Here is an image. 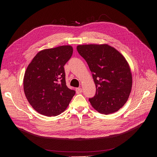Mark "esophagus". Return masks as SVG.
<instances>
[{"instance_id": "1", "label": "esophagus", "mask_w": 157, "mask_h": 157, "mask_svg": "<svg viewBox=\"0 0 157 157\" xmlns=\"http://www.w3.org/2000/svg\"><path fill=\"white\" fill-rule=\"evenodd\" d=\"M76 92H77V94H80L82 92V89L80 88H76Z\"/></svg>"}]
</instances>
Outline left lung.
<instances>
[{"instance_id": "obj_1", "label": "left lung", "mask_w": 157, "mask_h": 157, "mask_svg": "<svg viewBox=\"0 0 157 157\" xmlns=\"http://www.w3.org/2000/svg\"><path fill=\"white\" fill-rule=\"evenodd\" d=\"M91 71L96 91L89 98L99 113L117 111L130 96L132 77L130 66L119 52L107 44H85L77 47Z\"/></svg>"}]
</instances>
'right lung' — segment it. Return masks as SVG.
Masks as SVG:
<instances>
[{
	"mask_svg": "<svg viewBox=\"0 0 157 157\" xmlns=\"http://www.w3.org/2000/svg\"><path fill=\"white\" fill-rule=\"evenodd\" d=\"M73 52L71 46L43 50L28 65L23 78V90L31 105L41 115H59L75 96V90L66 85L64 70Z\"/></svg>",
	"mask_w": 157,
	"mask_h": 157,
	"instance_id": "1",
	"label": "right lung"
}]
</instances>
